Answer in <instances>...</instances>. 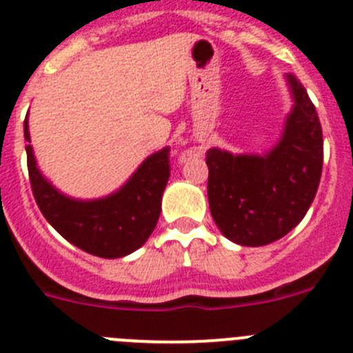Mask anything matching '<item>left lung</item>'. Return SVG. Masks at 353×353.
<instances>
[{
	"label": "left lung",
	"mask_w": 353,
	"mask_h": 353,
	"mask_svg": "<svg viewBox=\"0 0 353 353\" xmlns=\"http://www.w3.org/2000/svg\"><path fill=\"white\" fill-rule=\"evenodd\" d=\"M293 109L281 141L263 155L207 152L208 205L226 239L258 248L276 242L304 219L322 176L323 138L316 109L288 74Z\"/></svg>",
	"instance_id": "1"
}]
</instances>
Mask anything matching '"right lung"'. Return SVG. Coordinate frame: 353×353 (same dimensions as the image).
I'll list each match as a JSON object with an SVG mask.
<instances>
[{"label": "right lung", "mask_w": 353, "mask_h": 353, "mask_svg": "<svg viewBox=\"0 0 353 353\" xmlns=\"http://www.w3.org/2000/svg\"><path fill=\"white\" fill-rule=\"evenodd\" d=\"M24 139L31 191L43 217L63 239L101 258L127 256L145 244L161 215L162 192L170 179V148L145 159L120 191L81 201L61 194L42 176L30 145L28 120Z\"/></svg>", "instance_id": "add662e5"}]
</instances>
